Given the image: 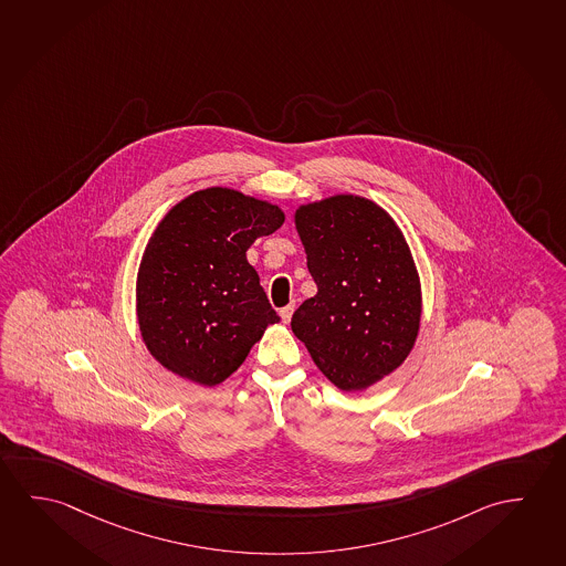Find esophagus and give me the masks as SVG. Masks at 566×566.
I'll list each match as a JSON object with an SVG mask.
<instances>
[{
	"label": "esophagus",
	"instance_id": "esophagus-1",
	"mask_svg": "<svg viewBox=\"0 0 566 566\" xmlns=\"http://www.w3.org/2000/svg\"><path fill=\"white\" fill-rule=\"evenodd\" d=\"M293 311H295V306L293 305L283 306V308L279 311V314H281V318H283V323H291V316H293Z\"/></svg>",
	"mask_w": 566,
	"mask_h": 566
}]
</instances>
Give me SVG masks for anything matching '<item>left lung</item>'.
<instances>
[{
  "label": "left lung",
  "instance_id": "left-lung-1",
  "mask_svg": "<svg viewBox=\"0 0 566 566\" xmlns=\"http://www.w3.org/2000/svg\"><path fill=\"white\" fill-rule=\"evenodd\" d=\"M295 228L316 295L291 318L316 368L342 391L394 374L421 328V277L391 214L369 198L333 195L298 205Z\"/></svg>",
  "mask_w": 566,
  "mask_h": 566
}]
</instances>
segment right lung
Returning <instances> with one entry per match:
<instances>
[{
  "mask_svg": "<svg viewBox=\"0 0 566 566\" xmlns=\"http://www.w3.org/2000/svg\"><path fill=\"white\" fill-rule=\"evenodd\" d=\"M283 222L277 205L228 187L197 190L163 216L135 281L139 333L163 368L218 386L281 321L245 252Z\"/></svg>",
  "mask_w": 566,
  "mask_h": 566,
  "instance_id": "add662e5",
  "label": "right lung"
}]
</instances>
